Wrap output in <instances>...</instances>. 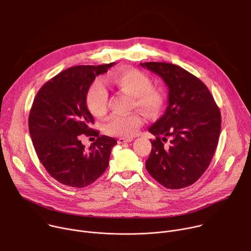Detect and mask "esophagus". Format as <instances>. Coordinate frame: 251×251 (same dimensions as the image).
<instances>
[{"mask_svg": "<svg viewBox=\"0 0 251 251\" xmlns=\"http://www.w3.org/2000/svg\"><path fill=\"white\" fill-rule=\"evenodd\" d=\"M132 140H133L132 138H119L118 139V144H125V143H129Z\"/></svg>", "mask_w": 251, "mask_h": 251, "instance_id": "1", "label": "esophagus"}]
</instances>
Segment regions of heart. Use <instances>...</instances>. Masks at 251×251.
I'll use <instances>...</instances> for the list:
<instances>
[{"label":"heart","mask_w":251,"mask_h":251,"mask_svg":"<svg viewBox=\"0 0 251 251\" xmlns=\"http://www.w3.org/2000/svg\"><path fill=\"white\" fill-rule=\"evenodd\" d=\"M113 83L122 91L133 97V106L149 115L158 113L163 107L165 96L163 90L152 86L150 77L135 68L121 70L112 78ZM108 93L100 79H96L86 93V106L95 117L103 116L107 110ZM143 119L138 113L112 115L105 124V132L120 137L135 135Z\"/></svg>","instance_id":"heart-1"}]
</instances>
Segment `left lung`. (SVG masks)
<instances>
[{
    "label": "left lung",
    "instance_id": "left-lung-1",
    "mask_svg": "<svg viewBox=\"0 0 251 251\" xmlns=\"http://www.w3.org/2000/svg\"><path fill=\"white\" fill-rule=\"evenodd\" d=\"M140 65L158 75L169 89L165 113L149 128L156 139L151 140L146 169L167 189L186 188L211 162L221 133V111L204 83L181 66L154 61Z\"/></svg>",
    "mask_w": 251,
    "mask_h": 251
}]
</instances>
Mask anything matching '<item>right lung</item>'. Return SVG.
<instances>
[{"instance_id": "obj_1", "label": "right lung", "mask_w": 251, "mask_h": 251, "mask_svg": "<svg viewBox=\"0 0 251 251\" xmlns=\"http://www.w3.org/2000/svg\"><path fill=\"white\" fill-rule=\"evenodd\" d=\"M114 64L69 67L45 83L33 100L28 129L34 150L48 173L65 186H89L109 165L117 141L91 128L86 93L95 77ZM80 134L98 137L88 151Z\"/></svg>"}]
</instances>
